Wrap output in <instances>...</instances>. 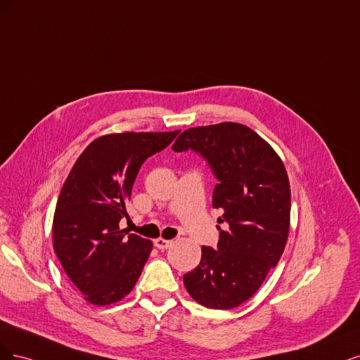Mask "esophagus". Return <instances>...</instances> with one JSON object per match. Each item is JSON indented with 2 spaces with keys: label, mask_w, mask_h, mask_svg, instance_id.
<instances>
[{
  "label": "esophagus",
  "mask_w": 360,
  "mask_h": 360,
  "mask_svg": "<svg viewBox=\"0 0 360 360\" xmlns=\"http://www.w3.org/2000/svg\"><path fill=\"white\" fill-rule=\"evenodd\" d=\"M154 245L158 248V250H167L170 245H172V240H167L165 238H157L154 240Z\"/></svg>",
  "instance_id": "obj_1"
}]
</instances>
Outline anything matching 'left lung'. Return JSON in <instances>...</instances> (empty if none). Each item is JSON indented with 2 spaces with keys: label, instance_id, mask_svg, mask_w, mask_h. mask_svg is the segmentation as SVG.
<instances>
[{
  "label": "left lung",
  "instance_id": "1",
  "mask_svg": "<svg viewBox=\"0 0 360 360\" xmlns=\"http://www.w3.org/2000/svg\"><path fill=\"white\" fill-rule=\"evenodd\" d=\"M172 149H193L210 163L218 179L212 207L223 211L218 223H226V230L218 226V247H202L184 285L206 308H236L257 292L285 248L292 195L283 160L238 122L185 130Z\"/></svg>",
  "mask_w": 360,
  "mask_h": 360
}]
</instances>
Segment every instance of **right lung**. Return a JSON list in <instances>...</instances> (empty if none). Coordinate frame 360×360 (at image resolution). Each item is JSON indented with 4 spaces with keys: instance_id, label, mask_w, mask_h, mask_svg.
<instances>
[{
    "instance_id": "right-lung-1",
    "label": "right lung",
    "mask_w": 360,
    "mask_h": 360,
    "mask_svg": "<svg viewBox=\"0 0 360 360\" xmlns=\"http://www.w3.org/2000/svg\"><path fill=\"white\" fill-rule=\"evenodd\" d=\"M179 131L115 133L91 142L58 197L53 251L79 292L92 305H110L129 295L153 242L120 229L145 160L163 150Z\"/></svg>"
}]
</instances>
